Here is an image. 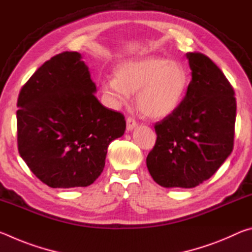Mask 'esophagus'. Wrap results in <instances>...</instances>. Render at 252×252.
<instances>
[{"label": "esophagus", "mask_w": 252, "mask_h": 252, "mask_svg": "<svg viewBox=\"0 0 252 252\" xmlns=\"http://www.w3.org/2000/svg\"><path fill=\"white\" fill-rule=\"evenodd\" d=\"M136 126H138V122L135 121L134 118L129 117V118L126 119V130H127V131L133 130Z\"/></svg>", "instance_id": "1"}]
</instances>
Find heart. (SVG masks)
<instances>
[{
  "instance_id": "obj_1",
  "label": "heart",
  "mask_w": 252,
  "mask_h": 252,
  "mask_svg": "<svg viewBox=\"0 0 252 252\" xmlns=\"http://www.w3.org/2000/svg\"><path fill=\"white\" fill-rule=\"evenodd\" d=\"M185 66L160 57L126 60L116 66L114 78L102 81V91L113 105L129 102L136 93V106L143 116L163 119L179 109L189 89Z\"/></svg>"
}]
</instances>
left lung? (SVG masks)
Masks as SVG:
<instances>
[{
    "label": "left lung",
    "mask_w": 252,
    "mask_h": 252,
    "mask_svg": "<svg viewBox=\"0 0 252 252\" xmlns=\"http://www.w3.org/2000/svg\"><path fill=\"white\" fill-rule=\"evenodd\" d=\"M192 80L179 109L155 126L147 167L158 185L194 188L216 173L233 149L237 102L232 85L200 52L187 53Z\"/></svg>",
    "instance_id": "obj_1"
}]
</instances>
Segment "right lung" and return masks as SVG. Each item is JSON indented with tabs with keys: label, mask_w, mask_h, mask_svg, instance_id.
I'll return each mask as SVG.
<instances>
[{
	"label": "right lung",
	"mask_w": 252,
	"mask_h": 252,
	"mask_svg": "<svg viewBox=\"0 0 252 252\" xmlns=\"http://www.w3.org/2000/svg\"><path fill=\"white\" fill-rule=\"evenodd\" d=\"M95 84L78 52H62L21 89L16 111L20 156L51 188L88 187L105 164L126 120L96 99Z\"/></svg>",
	"instance_id": "add662e5"
}]
</instances>
